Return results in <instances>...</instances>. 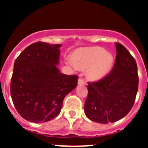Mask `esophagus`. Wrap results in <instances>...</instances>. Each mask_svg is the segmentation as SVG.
I'll return each mask as SVG.
<instances>
[{"instance_id": "34e87169", "label": "esophagus", "mask_w": 148, "mask_h": 148, "mask_svg": "<svg viewBox=\"0 0 148 148\" xmlns=\"http://www.w3.org/2000/svg\"><path fill=\"white\" fill-rule=\"evenodd\" d=\"M85 84V82L82 79V78H79L78 79V84Z\"/></svg>"}]
</instances>
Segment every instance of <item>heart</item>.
<instances>
[{
    "instance_id": "b5f03b06",
    "label": "heart",
    "mask_w": 148,
    "mask_h": 148,
    "mask_svg": "<svg viewBox=\"0 0 148 148\" xmlns=\"http://www.w3.org/2000/svg\"><path fill=\"white\" fill-rule=\"evenodd\" d=\"M67 63L74 69H86L87 75L91 80H98L106 77L114 64V56L100 47H93L77 51Z\"/></svg>"
}]
</instances>
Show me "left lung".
<instances>
[{"instance_id":"left-lung-1","label":"left lung","mask_w":148,"mask_h":148,"mask_svg":"<svg viewBox=\"0 0 148 148\" xmlns=\"http://www.w3.org/2000/svg\"><path fill=\"white\" fill-rule=\"evenodd\" d=\"M116 56L110 74L97 82L88 83L84 114L95 122H115L128 114L138 90L137 66L130 53L115 43Z\"/></svg>"}]
</instances>
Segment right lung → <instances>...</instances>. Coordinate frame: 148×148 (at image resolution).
<instances>
[{
	"instance_id": "1",
	"label": "right lung",
	"mask_w": 148,
	"mask_h": 148,
	"mask_svg": "<svg viewBox=\"0 0 148 148\" xmlns=\"http://www.w3.org/2000/svg\"><path fill=\"white\" fill-rule=\"evenodd\" d=\"M60 44L34 42L14 62L11 95L21 117L34 123L53 119L60 114L63 100L77 85V75L61 73Z\"/></svg>"
}]
</instances>
